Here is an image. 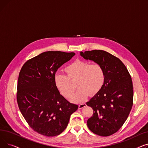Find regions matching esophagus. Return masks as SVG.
<instances>
[{"label": "esophagus", "mask_w": 148, "mask_h": 148, "mask_svg": "<svg viewBox=\"0 0 148 148\" xmlns=\"http://www.w3.org/2000/svg\"><path fill=\"white\" fill-rule=\"evenodd\" d=\"M86 104L85 103H82V104H80V105H79V109H82V108H83V107H86Z\"/></svg>", "instance_id": "1"}]
</instances>
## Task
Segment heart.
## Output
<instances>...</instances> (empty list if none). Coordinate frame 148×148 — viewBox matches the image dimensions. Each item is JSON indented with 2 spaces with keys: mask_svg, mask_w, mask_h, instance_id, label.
Returning a JSON list of instances; mask_svg holds the SVG:
<instances>
[{
  "mask_svg": "<svg viewBox=\"0 0 148 148\" xmlns=\"http://www.w3.org/2000/svg\"><path fill=\"white\" fill-rule=\"evenodd\" d=\"M66 76L56 74L54 77V84L60 94L69 98L74 93V88L69 80L77 79L76 87L78 88L71 98L74 103L83 102L89 94L93 95L103 87L105 74L101 65L98 64H90L86 62L76 60L65 68Z\"/></svg>",
  "mask_w": 148,
  "mask_h": 148,
  "instance_id": "heart-1",
  "label": "heart"
}]
</instances>
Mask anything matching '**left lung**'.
<instances>
[{"label":"left lung","mask_w":148,"mask_h":148,"mask_svg":"<svg viewBox=\"0 0 148 148\" xmlns=\"http://www.w3.org/2000/svg\"><path fill=\"white\" fill-rule=\"evenodd\" d=\"M80 54L101 65L105 74L103 87L86 103L94 110L87 125L95 134L110 136L123 125L133 106L131 77L122 61L106 51H81Z\"/></svg>","instance_id":"obj_1"}]
</instances>
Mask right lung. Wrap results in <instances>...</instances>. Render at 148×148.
<instances>
[{"mask_svg": "<svg viewBox=\"0 0 148 148\" xmlns=\"http://www.w3.org/2000/svg\"><path fill=\"white\" fill-rule=\"evenodd\" d=\"M75 53L49 51L27 60L19 74L17 99L29 126L47 137L60 134L79 106L60 94L54 82L59 68Z\"/></svg>", "mask_w": 148, "mask_h": 148, "instance_id": "obj_1", "label": "right lung"}]
</instances>
